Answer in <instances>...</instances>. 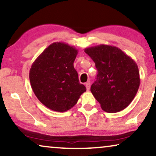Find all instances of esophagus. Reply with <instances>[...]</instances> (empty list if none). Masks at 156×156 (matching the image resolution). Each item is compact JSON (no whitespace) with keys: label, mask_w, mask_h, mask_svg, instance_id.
<instances>
[{"label":"esophagus","mask_w":156,"mask_h":156,"mask_svg":"<svg viewBox=\"0 0 156 156\" xmlns=\"http://www.w3.org/2000/svg\"><path fill=\"white\" fill-rule=\"evenodd\" d=\"M90 87H91L90 82H87L86 83V88H87V91H89V89H90Z\"/></svg>","instance_id":"esophagus-1"}]
</instances>
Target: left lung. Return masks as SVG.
Returning a JSON list of instances; mask_svg holds the SVG:
<instances>
[{"label": "left lung", "mask_w": 156, "mask_h": 156, "mask_svg": "<svg viewBox=\"0 0 156 156\" xmlns=\"http://www.w3.org/2000/svg\"><path fill=\"white\" fill-rule=\"evenodd\" d=\"M98 70L91 87L94 97L104 111L116 113L131 104L140 85V75L136 62L122 50L107 44L86 48Z\"/></svg>", "instance_id": "8db88e82"}]
</instances>
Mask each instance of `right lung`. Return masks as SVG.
Wrapping results in <instances>:
<instances>
[{
    "label": "right lung",
    "instance_id": "add662e5",
    "mask_svg": "<svg viewBox=\"0 0 156 156\" xmlns=\"http://www.w3.org/2000/svg\"><path fill=\"white\" fill-rule=\"evenodd\" d=\"M78 50L64 42L49 45L33 63L29 78L38 100L50 109L67 112L86 91L79 82L74 62Z\"/></svg>",
    "mask_w": 156,
    "mask_h": 156
}]
</instances>
